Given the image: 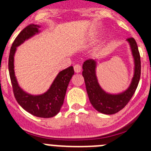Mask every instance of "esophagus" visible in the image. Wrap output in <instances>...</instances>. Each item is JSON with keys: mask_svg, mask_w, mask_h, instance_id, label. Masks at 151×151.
I'll return each instance as SVG.
<instances>
[{"mask_svg": "<svg viewBox=\"0 0 151 151\" xmlns=\"http://www.w3.org/2000/svg\"><path fill=\"white\" fill-rule=\"evenodd\" d=\"M74 71H75V73H81V71H82V67H81V66H80V65H78V64L75 65Z\"/></svg>", "mask_w": 151, "mask_h": 151, "instance_id": "obj_1", "label": "esophagus"}]
</instances>
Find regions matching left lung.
I'll return each mask as SVG.
<instances>
[{"label":"left lung","instance_id":"8db88e82","mask_svg":"<svg viewBox=\"0 0 151 151\" xmlns=\"http://www.w3.org/2000/svg\"><path fill=\"white\" fill-rule=\"evenodd\" d=\"M127 42L130 46L134 60V75L129 88L121 93L110 94L101 87L96 73V60H87L82 66V76L85 79L89 101L96 110L104 114H114L125 107L134 94L138 85L141 77V58L138 45L133 38H128Z\"/></svg>","mask_w":151,"mask_h":151}]
</instances>
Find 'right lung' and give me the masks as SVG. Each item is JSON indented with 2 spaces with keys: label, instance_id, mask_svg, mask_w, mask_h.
<instances>
[{
  "label": "right lung",
  "instance_id": "right-lung-1",
  "mask_svg": "<svg viewBox=\"0 0 151 151\" xmlns=\"http://www.w3.org/2000/svg\"><path fill=\"white\" fill-rule=\"evenodd\" d=\"M41 26L31 24L18 35L13 41L9 56V73L13 86V94L18 104L32 115L41 118H50L56 116L63 104L66 89L69 81L74 75L73 66H69L60 72L49 89L44 94L33 95L21 88L17 82L14 71V56L17 47L24 41L41 32Z\"/></svg>",
  "mask_w": 151,
  "mask_h": 151
}]
</instances>
